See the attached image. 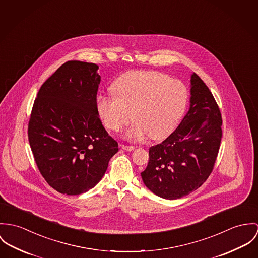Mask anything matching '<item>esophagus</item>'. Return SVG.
Listing matches in <instances>:
<instances>
[{
  "instance_id": "1",
  "label": "esophagus",
  "mask_w": 258,
  "mask_h": 258,
  "mask_svg": "<svg viewBox=\"0 0 258 258\" xmlns=\"http://www.w3.org/2000/svg\"><path fill=\"white\" fill-rule=\"evenodd\" d=\"M120 146H121L122 149L127 150V151H133V150H135V148H136V147L133 146V145H125V144H121Z\"/></svg>"
}]
</instances>
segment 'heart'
<instances>
[{
    "mask_svg": "<svg viewBox=\"0 0 258 258\" xmlns=\"http://www.w3.org/2000/svg\"><path fill=\"white\" fill-rule=\"evenodd\" d=\"M114 96L100 95L97 112L103 124L118 132L134 118L128 140L158 141L169 136L184 114L188 91L180 80L157 71H131L113 83Z\"/></svg>",
    "mask_w": 258,
    "mask_h": 258,
    "instance_id": "heart-1",
    "label": "heart"
}]
</instances>
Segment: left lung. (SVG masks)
<instances>
[{
  "instance_id": "obj_1",
  "label": "left lung",
  "mask_w": 258,
  "mask_h": 258,
  "mask_svg": "<svg viewBox=\"0 0 258 258\" xmlns=\"http://www.w3.org/2000/svg\"><path fill=\"white\" fill-rule=\"evenodd\" d=\"M190 108L178 127L162 143L149 148L144 185L168 200L197 190L213 171L222 141V115L203 80L191 75Z\"/></svg>"
}]
</instances>
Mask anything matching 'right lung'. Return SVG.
<instances>
[{"mask_svg": "<svg viewBox=\"0 0 258 258\" xmlns=\"http://www.w3.org/2000/svg\"><path fill=\"white\" fill-rule=\"evenodd\" d=\"M99 66L67 61L40 87L31 110L29 142L45 181L61 194L95 187L118 145L97 112Z\"/></svg>", "mask_w": 258, "mask_h": 258, "instance_id": "1", "label": "right lung"}]
</instances>
